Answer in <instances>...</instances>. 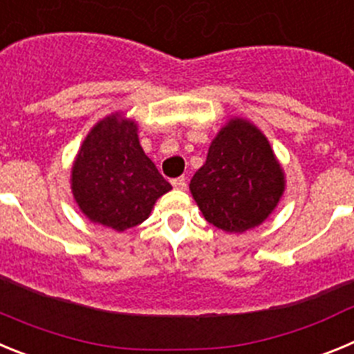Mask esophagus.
I'll return each mask as SVG.
<instances>
[{"label": "esophagus", "mask_w": 354, "mask_h": 354, "mask_svg": "<svg viewBox=\"0 0 354 354\" xmlns=\"http://www.w3.org/2000/svg\"><path fill=\"white\" fill-rule=\"evenodd\" d=\"M171 186H174L175 189H180V192H184V189L187 187V183H186V179H184V177H179V179L171 180Z\"/></svg>", "instance_id": "1"}]
</instances>
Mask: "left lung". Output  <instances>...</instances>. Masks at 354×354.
<instances>
[{
    "label": "left lung",
    "instance_id": "obj_1",
    "mask_svg": "<svg viewBox=\"0 0 354 354\" xmlns=\"http://www.w3.org/2000/svg\"><path fill=\"white\" fill-rule=\"evenodd\" d=\"M189 192L205 220L241 234L270 218L286 192V174L266 134L234 117L218 131Z\"/></svg>",
    "mask_w": 354,
    "mask_h": 354
}]
</instances>
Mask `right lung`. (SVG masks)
I'll use <instances>...</instances> for the list:
<instances>
[{"mask_svg": "<svg viewBox=\"0 0 354 354\" xmlns=\"http://www.w3.org/2000/svg\"><path fill=\"white\" fill-rule=\"evenodd\" d=\"M77 207L92 223L124 232L143 223L171 186L143 152L138 124L122 111L88 131L71 168Z\"/></svg>", "mask_w": 354, "mask_h": 354, "instance_id": "right-lung-1", "label": "right lung"}]
</instances>
